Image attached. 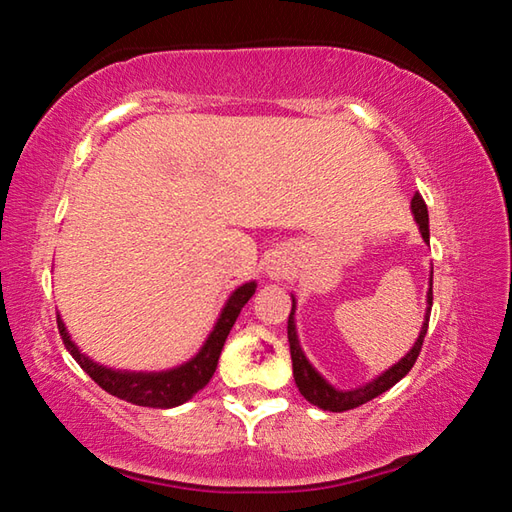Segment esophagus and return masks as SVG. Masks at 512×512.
<instances>
[{
	"mask_svg": "<svg viewBox=\"0 0 512 512\" xmlns=\"http://www.w3.org/2000/svg\"><path fill=\"white\" fill-rule=\"evenodd\" d=\"M266 271L273 277V280H282V275H284V268L280 264H268Z\"/></svg>",
	"mask_w": 512,
	"mask_h": 512,
	"instance_id": "34e87169",
	"label": "esophagus"
}]
</instances>
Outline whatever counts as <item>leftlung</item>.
I'll return each mask as SVG.
<instances>
[{"instance_id": "8db88e82", "label": "left lung", "mask_w": 512, "mask_h": 512, "mask_svg": "<svg viewBox=\"0 0 512 512\" xmlns=\"http://www.w3.org/2000/svg\"><path fill=\"white\" fill-rule=\"evenodd\" d=\"M411 214H413V221L418 223V230H420L422 239L429 244V212H427V205H424L420 194L413 196ZM431 302H433V266L429 271L427 309H424V320H422L420 334H418V339H415L413 348L406 352L400 361L393 363L391 368L381 372V375H377L375 379H370V381H366V384H361L357 388H348V391H341V388L329 384V381L323 375H320V372L314 366H311V361L307 359L305 350H302L300 339H298V329H296V296L291 293V314H289L287 334H289V348H291V361H293V379H296V386H298L300 395L305 397L309 404L318 406V409L341 413V411L354 409V406H361V404H366L370 400H375V397L381 395V393H386L388 388H393L397 381L406 377V372L413 368L415 359H418L422 341H424V334H427V327H429Z\"/></svg>"}]
</instances>
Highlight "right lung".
<instances>
[{"instance_id":"obj_1","label":"right lung","mask_w":512,"mask_h":512,"mask_svg":"<svg viewBox=\"0 0 512 512\" xmlns=\"http://www.w3.org/2000/svg\"><path fill=\"white\" fill-rule=\"evenodd\" d=\"M255 289L257 282L250 280L232 291L230 298L225 300L219 318H216L212 332L207 334L205 343L201 345V350H198L192 359H187L185 363H180V366H173L167 370H121L103 366V363L90 359L88 354L72 341V336H69L60 314L58 329L60 336H63L67 352L72 354L76 363H79L94 381H97L103 391L137 406L173 409V406H180L187 400H192L201 388L207 386V381L212 379L216 363H219L221 357L223 343L228 339L237 316L241 314V307L253 298Z\"/></svg>"}]
</instances>
